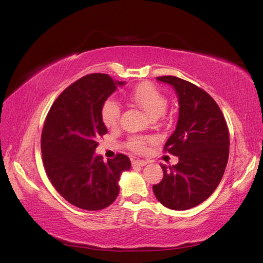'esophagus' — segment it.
Masks as SVG:
<instances>
[{
	"label": "esophagus",
	"mask_w": 263,
	"mask_h": 263,
	"mask_svg": "<svg viewBox=\"0 0 263 263\" xmlns=\"http://www.w3.org/2000/svg\"><path fill=\"white\" fill-rule=\"evenodd\" d=\"M146 164V161H144V160H133L132 161V167H143V166H145Z\"/></svg>",
	"instance_id": "1"
}]
</instances>
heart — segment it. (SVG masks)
Segmentation results:
<instances>
[{
    "label": "heart",
    "mask_w": 263,
    "mask_h": 263,
    "mask_svg": "<svg viewBox=\"0 0 263 263\" xmlns=\"http://www.w3.org/2000/svg\"><path fill=\"white\" fill-rule=\"evenodd\" d=\"M129 100L136 103L138 106L141 107L149 117H159L167 106V100L161 91L150 83H142L134 87L129 95ZM101 117L103 123L107 127L118 126L120 117H121V106L120 104L112 99L104 102ZM151 141L150 139H145L142 137H133L127 141V146L136 152L144 151L146 144Z\"/></svg>",
    "instance_id": "obj_1"
}]
</instances>
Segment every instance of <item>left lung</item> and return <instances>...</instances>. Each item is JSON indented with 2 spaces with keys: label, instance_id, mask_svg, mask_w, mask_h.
<instances>
[{
  "label": "left lung",
  "instance_id": "1",
  "mask_svg": "<svg viewBox=\"0 0 263 263\" xmlns=\"http://www.w3.org/2000/svg\"><path fill=\"white\" fill-rule=\"evenodd\" d=\"M157 79L172 85L178 96V122L163 150L179 161L160 164L163 178L152 189L163 206L185 211L203 203L221 181L229 159V129L221 108L204 89L175 76Z\"/></svg>",
  "mask_w": 263,
  "mask_h": 263
}]
</instances>
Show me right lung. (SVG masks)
<instances>
[{
  "instance_id": "1",
  "label": "right lung",
  "mask_w": 263,
  "mask_h": 263,
  "mask_svg": "<svg viewBox=\"0 0 263 263\" xmlns=\"http://www.w3.org/2000/svg\"><path fill=\"white\" fill-rule=\"evenodd\" d=\"M123 84L107 74L84 76L57 97L45 120L41 152L46 174L54 189L82 210L111 205L120 192L121 174L131 167L125 155L104 162L94 154L97 140L107 133L103 104Z\"/></svg>"
}]
</instances>
